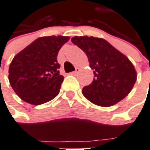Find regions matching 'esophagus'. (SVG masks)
<instances>
[{
  "label": "esophagus",
  "instance_id": "esophagus-1",
  "mask_svg": "<svg viewBox=\"0 0 150 150\" xmlns=\"http://www.w3.org/2000/svg\"><path fill=\"white\" fill-rule=\"evenodd\" d=\"M79 71H80V69H79V67H76V69H75V71L71 72V75H77V74H78L79 72Z\"/></svg>",
  "mask_w": 150,
  "mask_h": 150
}]
</instances>
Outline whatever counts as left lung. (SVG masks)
<instances>
[{
	"label": "left lung",
	"mask_w": 150,
	"mask_h": 150,
	"mask_svg": "<svg viewBox=\"0 0 150 150\" xmlns=\"http://www.w3.org/2000/svg\"><path fill=\"white\" fill-rule=\"evenodd\" d=\"M71 41L86 53L95 75L91 84L82 91L86 99L109 107L129 94L137 80V72L126 55L103 38L75 36Z\"/></svg>",
	"instance_id": "8db88e82"
}]
</instances>
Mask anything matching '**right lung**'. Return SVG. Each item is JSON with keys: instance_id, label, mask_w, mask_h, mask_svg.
Instances as JSON below:
<instances>
[{"instance_id": "add662e5", "label": "right lung", "mask_w": 150, "mask_h": 150, "mask_svg": "<svg viewBox=\"0 0 150 150\" xmlns=\"http://www.w3.org/2000/svg\"><path fill=\"white\" fill-rule=\"evenodd\" d=\"M69 36H42L16 54L8 69V80L16 95L32 105L49 102L59 93L64 76L57 55Z\"/></svg>"}]
</instances>
